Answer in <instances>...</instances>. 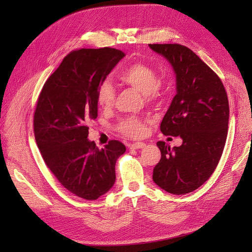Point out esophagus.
Returning a JSON list of instances; mask_svg holds the SVG:
<instances>
[{"label": "esophagus", "instance_id": "34e87169", "mask_svg": "<svg viewBox=\"0 0 252 252\" xmlns=\"http://www.w3.org/2000/svg\"><path fill=\"white\" fill-rule=\"evenodd\" d=\"M145 145H146V144L143 143V142H135L133 144H128V147L133 148V149H140V148L145 147Z\"/></svg>", "mask_w": 252, "mask_h": 252}]
</instances>
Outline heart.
I'll use <instances>...</instances> for the list:
<instances>
[{
  "label": "heart",
  "mask_w": 252,
  "mask_h": 252,
  "mask_svg": "<svg viewBox=\"0 0 252 252\" xmlns=\"http://www.w3.org/2000/svg\"><path fill=\"white\" fill-rule=\"evenodd\" d=\"M121 81L145 94L148 102L159 100L165 92L164 85L158 79V74L152 66L136 62L127 66L121 74ZM115 100V90L109 81H103L96 91V101L103 109H109ZM147 121L139 116H128L121 119L116 125V129L123 135L130 138H140L147 133Z\"/></svg>",
  "instance_id": "obj_1"
}]
</instances>
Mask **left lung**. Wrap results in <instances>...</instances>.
<instances>
[{
	"instance_id": "8db88e82",
	"label": "left lung",
	"mask_w": 252,
	"mask_h": 252,
	"mask_svg": "<svg viewBox=\"0 0 252 252\" xmlns=\"http://www.w3.org/2000/svg\"><path fill=\"white\" fill-rule=\"evenodd\" d=\"M173 66L177 95L160 130L181 137L180 147L157 142L161 158L153 181L171 194L190 193L214 174L226 144L229 123L227 92L218 74L189 48L179 44H149Z\"/></svg>"
}]
</instances>
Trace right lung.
<instances>
[{"instance_id":"right-lung-1","label":"right lung","mask_w":252,"mask_h":252,"mask_svg":"<svg viewBox=\"0 0 252 252\" xmlns=\"http://www.w3.org/2000/svg\"><path fill=\"white\" fill-rule=\"evenodd\" d=\"M125 53L113 48L70 52L46 81L33 115V131L47 166L62 186L87 200L107 193L126 146L111 140L99 149L88 124L98 116L96 91Z\"/></svg>"}]
</instances>
